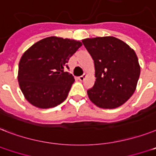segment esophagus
<instances>
[{
  "instance_id": "esophagus-1",
  "label": "esophagus",
  "mask_w": 156,
  "mask_h": 156,
  "mask_svg": "<svg viewBox=\"0 0 156 156\" xmlns=\"http://www.w3.org/2000/svg\"><path fill=\"white\" fill-rule=\"evenodd\" d=\"M86 74H83V75H81V76H79V77H78V79H79V80L80 81H83L85 79V78H86Z\"/></svg>"
}]
</instances>
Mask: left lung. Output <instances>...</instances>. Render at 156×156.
<instances>
[{
    "label": "left lung",
    "instance_id": "obj_1",
    "mask_svg": "<svg viewBox=\"0 0 156 156\" xmlns=\"http://www.w3.org/2000/svg\"><path fill=\"white\" fill-rule=\"evenodd\" d=\"M93 58L96 81L87 90L93 103L104 109H114L131 98L137 86L140 66L135 52L114 37L82 40Z\"/></svg>",
    "mask_w": 156,
    "mask_h": 156
}]
</instances>
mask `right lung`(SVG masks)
Segmentation results:
<instances>
[{"mask_svg":"<svg viewBox=\"0 0 156 156\" xmlns=\"http://www.w3.org/2000/svg\"><path fill=\"white\" fill-rule=\"evenodd\" d=\"M82 45L73 39L49 37L24 53L18 66V82L31 104L46 109L65 101L74 82V76L65 69H69V58Z\"/></svg>","mask_w":156,"mask_h":156,"instance_id":"right-lung-1","label":"right lung"}]
</instances>
